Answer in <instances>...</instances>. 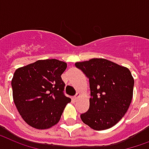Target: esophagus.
<instances>
[{"label":"esophagus","mask_w":149,"mask_h":149,"mask_svg":"<svg viewBox=\"0 0 149 149\" xmlns=\"http://www.w3.org/2000/svg\"><path fill=\"white\" fill-rule=\"evenodd\" d=\"M79 96H80V93H76V94L74 95V96L73 100H77V99H78V98H79Z\"/></svg>","instance_id":"esophagus-1"}]
</instances>
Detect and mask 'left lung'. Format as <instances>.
<instances>
[{"label":"left lung","instance_id":"1","mask_svg":"<svg viewBox=\"0 0 149 149\" xmlns=\"http://www.w3.org/2000/svg\"><path fill=\"white\" fill-rule=\"evenodd\" d=\"M89 79V108L81 114L84 123L96 130L109 129L126 114L133 97L134 80L128 68L105 59L75 63Z\"/></svg>","mask_w":149,"mask_h":149}]
</instances>
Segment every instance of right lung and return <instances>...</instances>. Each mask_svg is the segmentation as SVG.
Segmentation results:
<instances>
[{
	"instance_id": "obj_1",
	"label": "right lung",
	"mask_w": 149,
	"mask_h": 149,
	"mask_svg": "<svg viewBox=\"0 0 149 149\" xmlns=\"http://www.w3.org/2000/svg\"><path fill=\"white\" fill-rule=\"evenodd\" d=\"M68 65L60 60H38L18 68L12 80L13 100L23 120L39 130L49 129L60 121L70 102L63 93L61 79Z\"/></svg>"
}]
</instances>
